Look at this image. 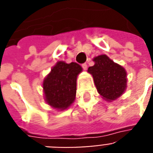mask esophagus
I'll return each mask as SVG.
<instances>
[{"label": "esophagus", "mask_w": 153, "mask_h": 153, "mask_svg": "<svg viewBox=\"0 0 153 153\" xmlns=\"http://www.w3.org/2000/svg\"><path fill=\"white\" fill-rule=\"evenodd\" d=\"M82 68L84 70H87V68H88V66H87V64H83L82 65Z\"/></svg>", "instance_id": "esophagus-1"}]
</instances>
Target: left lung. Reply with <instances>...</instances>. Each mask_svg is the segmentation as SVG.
Masks as SVG:
<instances>
[{"instance_id":"obj_1","label":"left lung","mask_w":153,"mask_h":153,"mask_svg":"<svg viewBox=\"0 0 153 153\" xmlns=\"http://www.w3.org/2000/svg\"><path fill=\"white\" fill-rule=\"evenodd\" d=\"M93 61L94 65L88 68V72L93 76L97 92L104 100H116L126 90L127 72L105 54L96 56Z\"/></svg>"}]
</instances>
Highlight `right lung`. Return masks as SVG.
Instances as JSON below:
<instances>
[{
    "mask_svg": "<svg viewBox=\"0 0 153 153\" xmlns=\"http://www.w3.org/2000/svg\"><path fill=\"white\" fill-rule=\"evenodd\" d=\"M82 70V67L76 62L58 61L43 80L45 102L58 111L70 107L76 98V79Z\"/></svg>",
    "mask_w": 153,
    "mask_h": 153,
    "instance_id": "right-lung-1",
    "label": "right lung"
}]
</instances>
